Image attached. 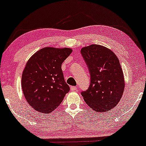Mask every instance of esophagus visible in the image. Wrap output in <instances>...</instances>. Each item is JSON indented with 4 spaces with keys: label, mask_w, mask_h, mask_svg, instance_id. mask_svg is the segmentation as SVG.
I'll use <instances>...</instances> for the list:
<instances>
[{
    "label": "esophagus",
    "mask_w": 146,
    "mask_h": 146,
    "mask_svg": "<svg viewBox=\"0 0 146 146\" xmlns=\"http://www.w3.org/2000/svg\"><path fill=\"white\" fill-rule=\"evenodd\" d=\"M70 89H71V91H77V88L76 87H73V86H72V87H70Z\"/></svg>",
    "instance_id": "1"
}]
</instances>
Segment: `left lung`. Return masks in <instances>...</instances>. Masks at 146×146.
<instances>
[{
  "label": "left lung",
  "instance_id": "1",
  "mask_svg": "<svg viewBox=\"0 0 146 146\" xmlns=\"http://www.w3.org/2000/svg\"><path fill=\"white\" fill-rule=\"evenodd\" d=\"M81 52L91 74L89 89L81 95L95 112H108L120 102L125 87L118 57L111 50L97 44L83 47Z\"/></svg>",
  "mask_w": 146,
  "mask_h": 146
}]
</instances>
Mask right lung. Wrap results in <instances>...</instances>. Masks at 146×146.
I'll list each match as a JSON object with an SVG mask.
<instances>
[{
	"instance_id": "right-lung-1",
	"label": "right lung",
	"mask_w": 146,
	"mask_h": 146,
	"mask_svg": "<svg viewBox=\"0 0 146 146\" xmlns=\"http://www.w3.org/2000/svg\"><path fill=\"white\" fill-rule=\"evenodd\" d=\"M71 48L46 47L28 59L22 75V89L28 103L35 110L52 112L69 91L61 65L72 53Z\"/></svg>"
}]
</instances>
